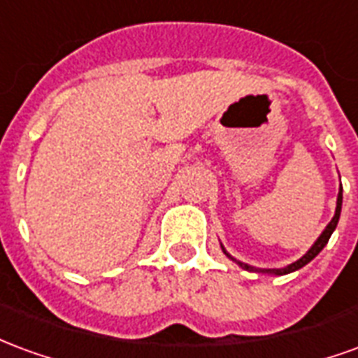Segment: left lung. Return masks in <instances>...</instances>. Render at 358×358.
<instances>
[{
  "instance_id": "obj_1",
  "label": "left lung",
  "mask_w": 358,
  "mask_h": 358,
  "mask_svg": "<svg viewBox=\"0 0 358 358\" xmlns=\"http://www.w3.org/2000/svg\"><path fill=\"white\" fill-rule=\"evenodd\" d=\"M341 201H343V195H341V187H339V194H338V205H336V215H334V218L330 220V224L324 228V232L318 236V240L313 243V248L308 249L305 255L301 257L299 261H295V263L287 264V266H284V268H253V266H249V264L245 263H240V261H236L232 255H228L226 253V249L222 248V251H224V255L228 257V259H232L234 263H238L241 266V268L245 270H251V272H263V274H276V276H284V274H289V272H295V270L303 268L305 264L310 263L313 259H315L320 251L324 249V245L328 243V240H330V236L334 234V230H336V226H338V220H339V215H341Z\"/></svg>"
}]
</instances>
